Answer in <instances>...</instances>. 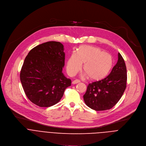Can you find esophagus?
Returning <instances> with one entry per match:
<instances>
[{
  "mask_svg": "<svg viewBox=\"0 0 146 146\" xmlns=\"http://www.w3.org/2000/svg\"><path fill=\"white\" fill-rule=\"evenodd\" d=\"M80 82V81L79 80H78V79H75V80H74V81L72 82V84H78V83H79Z\"/></svg>",
  "mask_w": 146,
  "mask_h": 146,
  "instance_id": "34e87169",
  "label": "esophagus"
}]
</instances>
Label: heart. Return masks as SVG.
Returning <instances> with one entry per match:
<instances>
[{
    "label": "heart",
    "mask_w": 146,
    "mask_h": 146,
    "mask_svg": "<svg viewBox=\"0 0 146 146\" xmlns=\"http://www.w3.org/2000/svg\"><path fill=\"white\" fill-rule=\"evenodd\" d=\"M83 66L90 80H100L106 78L113 66L111 55L104 53L101 48L92 46H80L76 53L73 52L67 62V71L70 76L75 75Z\"/></svg>",
    "instance_id": "heart-1"
}]
</instances>
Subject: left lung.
Here are the masks:
<instances>
[{"instance_id":"8db88e82","label":"left lung","mask_w":146,"mask_h":146,"mask_svg":"<svg viewBox=\"0 0 146 146\" xmlns=\"http://www.w3.org/2000/svg\"><path fill=\"white\" fill-rule=\"evenodd\" d=\"M127 72L125 61L119 53L118 60L105 78L89 84L84 95L85 104L96 111L111 109L120 100L126 87Z\"/></svg>"}]
</instances>
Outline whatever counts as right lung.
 Returning <instances> with one entry per match:
<instances>
[{
	"mask_svg": "<svg viewBox=\"0 0 146 146\" xmlns=\"http://www.w3.org/2000/svg\"><path fill=\"white\" fill-rule=\"evenodd\" d=\"M64 46L58 42L43 43L30 50L20 72V80L28 99L41 107L52 106L62 98L71 80L62 72Z\"/></svg>",
	"mask_w": 146,
	"mask_h": 146,
	"instance_id": "right-lung-1",
	"label": "right lung"
}]
</instances>
